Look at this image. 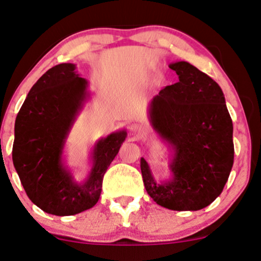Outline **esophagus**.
Returning a JSON list of instances; mask_svg holds the SVG:
<instances>
[{"instance_id": "esophagus-1", "label": "esophagus", "mask_w": 261, "mask_h": 261, "mask_svg": "<svg viewBox=\"0 0 261 261\" xmlns=\"http://www.w3.org/2000/svg\"><path fill=\"white\" fill-rule=\"evenodd\" d=\"M142 133H143V128L140 124H137V122H133V124L128 125V134H130L131 136L139 137L142 135Z\"/></svg>"}]
</instances>
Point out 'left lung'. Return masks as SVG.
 I'll return each instance as SVG.
<instances>
[{"instance_id": "8db88e82", "label": "left lung", "mask_w": 261, "mask_h": 261, "mask_svg": "<svg viewBox=\"0 0 261 261\" xmlns=\"http://www.w3.org/2000/svg\"><path fill=\"white\" fill-rule=\"evenodd\" d=\"M178 81L150 99V126L170 150L168 180L141 158L150 198L177 212L200 210L220 196L233 165V125L221 87L188 62L169 64Z\"/></svg>"}]
</instances>
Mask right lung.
Returning a JSON list of instances; mask_svg holds the SVG:
<instances>
[{"mask_svg":"<svg viewBox=\"0 0 261 261\" xmlns=\"http://www.w3.org/2000/svg\"><path fill=\"white\" fill-rule=\"evenodd\" d=\"M90 96L89 81L80 77L76 65L62 63L31 87L15 119L14 168L31 202L48 214L75 215L96 205L103 176L127 136L121 128L96 141L89 174L81 182L75 180L65 142Z\"/></svg>","mask_w":261,"mask_h":261,"instance_id":"obj_1","label":"right lung"}]
</instances>
